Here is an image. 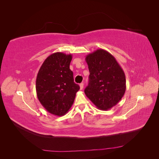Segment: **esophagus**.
Returning <instances> with one entry per match:
<instances>
[{"mask_svg":"<svg viewBox=\"0 0 159 159\" xmlns=\"http://www.w3.org/2000/svg\"><path fill=\"white\" fill-rule=\"evenodd\" d=\"M80 89H82L84 88V84L83 83H81L80 84Z\"/></svg>","mask_w":159,"mask_h":159,"instance_id":"1","label":"esophagus"}]
</instances>
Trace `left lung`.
Instances as JSON below:
<instances>
[{
  "mask_svg": "<svg viewBox=\"0 0 159 159\" xmlns=\"http://www.w3.org/2000/svg\"><path fill=\"white\" fill-rule=\"evenodd\" d=\"M89 71L86 96L98 109L107 111L117 105L125 92V75L114 56L98 49L85 57Z\"/></svg>",
  "mask_w": 159,
  "mask_h": 159,
  "instance_id": "1",
  "label": "left lung"
}]
</instances>
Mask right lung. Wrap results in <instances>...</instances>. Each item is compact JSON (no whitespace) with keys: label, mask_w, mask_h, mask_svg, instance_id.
Segmentation results:
<instances>
[{"label":"right lung","mask_w":159,"mask_h":159,"mask_svg":"<svg viewBox=\"0 0 159 159\" xmlns=\"http://www.w3.org/2000/svg\"><path fill=\"white\" fill-rule=\"evenodd\" d=\"M71 59V54L54 53L43 62L37 75L38 99L47 111L57 116L68 111L80 89L70 69Z\"/></svg>","instance_id":"obj_1"}]
</instances>
